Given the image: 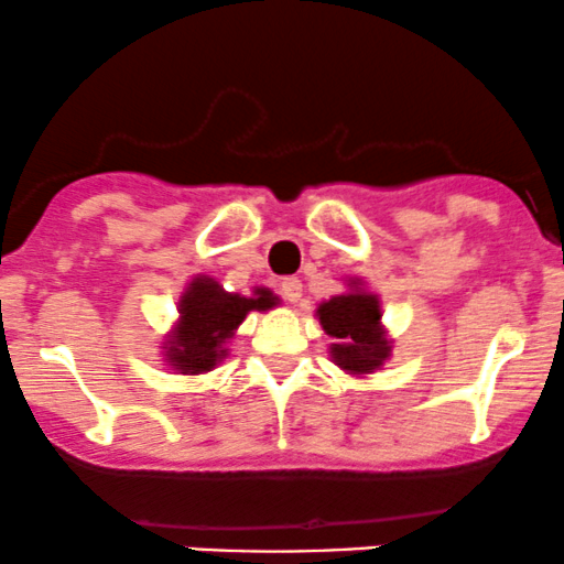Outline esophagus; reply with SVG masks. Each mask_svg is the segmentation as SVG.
Returning a JSON list of instances; mask_svg holds the SVG:
<instances>
[{
    "label": "esophagus",
    "mask_w": 564,
    "mask_h": 564,
    "mask_svg": "<svg viewBox=\"0 0 564 564\" xmlns=\"http://www.w3.org/2000/svg\"><path fill=\"white\" fill-rule=\"evenodd\" d=\"M280 290H282L284 299L290 301V304H299L301 295H304V284H301L299 276H288V280H282Z\"/></svg>",
    "instance_id": "obj_1"
}]
</instances>
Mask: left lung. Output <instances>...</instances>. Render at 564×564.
Masks as SVG:
<instances>
[{"mask_svg":"<svg viewBox=\"0 0 564 564\" xmlns=\"http://www.w3.org/2000/svg\"><path fill=\"white\" fill-rule=\"evenodd\" d=\"M323 330L334 336L330 358L347 375H371L391 358V339L382 328L380 299L364 290L361 280H350V290L317 306Z\"/></svg>","mask_w":564,"mask_h":564,"instance_id":"1","label":"left lung"}]
</instances>
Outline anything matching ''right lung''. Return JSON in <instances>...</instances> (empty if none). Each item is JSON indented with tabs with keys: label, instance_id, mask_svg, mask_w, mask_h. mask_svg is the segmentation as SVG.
<instances>
[{
	"label": "right lung",
	"instance_id": "1",
	"mask_svg": "<svg viewBox=\"0 0 564 564\" xmlns=\"http://www.w3.org/2000/svg\"><path fill=\"white\" fill-rule=\"evenodd\" d=\"M280 304L269 288L252 295L228 293L217 280L197 274L178 299V321L162 341L165 364L178 375H203L228 358V341L249 312H269Z\"/></svg>",
	"mask_w": 564,
	"mask_h": 564
}]
</instances>
